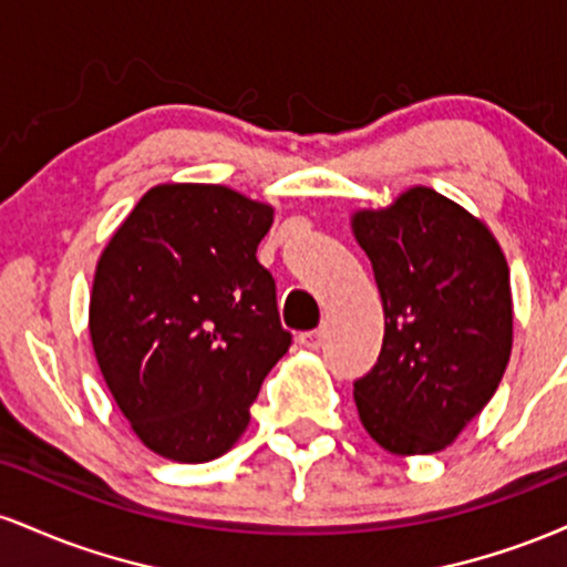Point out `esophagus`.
<instances>
[{
	"mask_svg": "<svg viewBox=\"0 0 567 567\" xmlns=\"http://www.w3.org/2000/svg\"><path fill=\"white\" fill-rule=\"evenodd\" d=\"M298 341H301L306 349H320L322 341H324V330H322V328L306 330V333L298 336Z\"/></svg>",
	"mask_w": 567,
	"mask_h": 567,
	"instance_id": "34e87169",
	"label": "esophagus"
}]
</instances>
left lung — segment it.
<instances>
[{"label":"left lung","instance_id":"8db88e82","mask_svg":"<svg viewBox=\"0 0 567 567\" xmlns=\"http://www.w3.org/2000/svg\"><path fill=\"white\" fill-rule=\"evenodd\" d=\"M383 301V347L354 381L368 434L396 455L437 453L496 394L512 354V288L483 220L415 186L351 218Z\"/></svg>","mask_w":567,"mask_h":567}]
</instances>
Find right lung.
Returning a JSON list of instances; mask_svg holds the SVG:
<instances>
[{
	"label": "right lung",
	"instance_id": "right-lung-1",
	"mask_svg": "<svg viewBox=\"0 0 567 567\" xmlns=\"http://www.w3.org/2000/svg\"><path fill=\"white\" fill-rule=\"evenodd\" d=\"M275 210L216 184L143 194L97 261L90 338L103 381L148 451L218 458L292 336L258 243Z\"/></svg>",
	"mask_w": 567,
	"mask_h": 567
}]
</instances>
